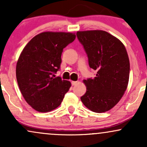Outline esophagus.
I'll use <instances>...</instances> for the list:
<instances>
[{
    "label": "esophagus",
    "instance_id": "1",
    "mask_svg": "<svg viewBox=\"0 0 147 147\" xmlns=\"http://www.w3.org/2000/svg\"><path fill=\"white\" fill-rule=\"evenodd\" d=\"M71 84H72V86H75L76 84H77V82H75V81H72Z\"/></svg>",
    "mask_w": 147,
    "mask_h": 147
}]
</instances>
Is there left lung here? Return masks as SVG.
<instances>
[{
    "label": "left lung",
    "instance_id": "8db88e82",
    "mask_svg": "<svg viewBox=\"0 0 147 147\" xmlns=\"http://www.w3.org/2000/svg\"><path fill=\"white\" fill-rule=\"evenodd\" d=\"M89 66L97 72L93 79L84 80L86 92L81 100L89 110L104 113L113 108L124 95L129 79L130 63L124 44L103 30L78 31Z\"/></svg>",
    "mask_w": 147,
    "mask_h": 147
}]
</instances>
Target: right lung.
I'll return each instance as SVG.
<instances>
[{
  "mask_svg": "<svg viewBox=\"0 0 147 147\" xmlns=\"http://www.w3.org/2000/svg\"><path fill=\"white\" fill-rule=\"evenodd\" d=\"M75 37L73 33L44 32L33 37L21 52L16 68L18 85L25 100L36 111L57 109L71 86L55 74L60 68L63 48Z\"/></svg>",
  "mask_w": 147,
  "mask_h": 147,
  "instance_id": "obj_1",
  "label": "right lung"
}]
</instances>
